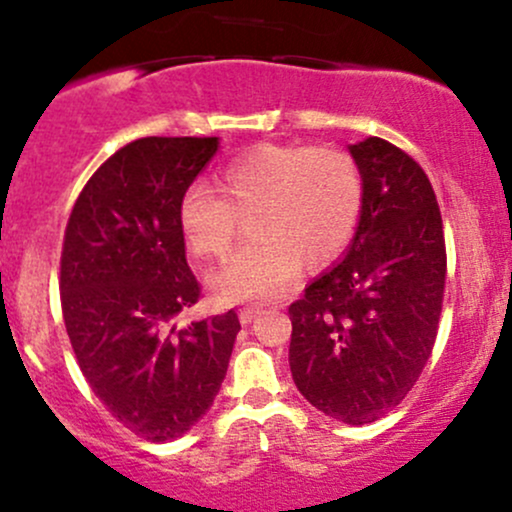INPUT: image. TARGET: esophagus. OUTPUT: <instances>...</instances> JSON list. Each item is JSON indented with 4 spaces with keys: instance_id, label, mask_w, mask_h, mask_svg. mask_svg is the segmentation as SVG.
Here are the masks:
<instances>
[{
    "instance_id": "esophagus-1",
    "label": "esophagus",
    "mask_w": 512,
    "mask_h": 512,
    "mask_svg": "<svg viewBox=\"0 0 512 512\" xmlns=\"http://www.w3.org/2000/svg\"><path fill=\"white\" fill-rule=\"evenodd\" d=\"M257 313H260V308H257V306H245V308H240V311H238L240 323H243V325L252 323V318H255Z\"/></svg>"
}]
</instances>
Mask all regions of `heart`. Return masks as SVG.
Masks as SVG:
<instances>
[{
  "label": "heart",
  "instance_id": "b5f03b06",
  "mask_svg": "<svg viewBox=\"0 0 512 512\" xmlns=\"http://www.w3.org/2000/svg\"><path fill=\"white\" fill-rule=\"evenodd\" d=\"M364 209L357 160L335 145L265 143L230 160L218 192L196 182L179 196L177 223L199 260L228 255L247 218V243L211 277L221 301H265L294 284L301 262H335Z\"/></svg>",
  "mask_w": 512,
  "mask_h": 512
}]
</instances>
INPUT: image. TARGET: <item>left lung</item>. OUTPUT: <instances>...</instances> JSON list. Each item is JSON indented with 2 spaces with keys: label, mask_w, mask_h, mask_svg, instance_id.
I'll return each mask as SVG.
<instances>
[{
  "label": "left lung",
  "mask_w": 512,
  "mask_h": 512,
  "mask_svg": "<svg viewBox=\"0 0 512 512\" xmlns=\"http://www.w3.org/2000/svg\"><path fill=\"white\" fill-rule=\"evenodd\" d=\"M364 209L345 260L289 306V364L311 406L347 425L393 411L428 364L447 279L428 174L384 138L350 145Z\"/></svg>",
  "instance_id": "left-lung-1"
}]
</instances>
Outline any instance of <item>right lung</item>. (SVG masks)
Returning <instances> with one entry per match:
<instances>
[{"instance_id": "right-lung-1", "label": "right lung", "mask_w": 512, "mask_h": 512, "mask_svg": "<svg viewBox=\"0 0 512 512\" xmlns=\"http://www.w3.org/2000/svg\"><path fill=\"white\" fill-rule=\"evenodd\" d=\"M218 138H138L89 177L60 255L63 320L84 379L116 420L150 442L204 418L228 372L238 313L174 330L201 296L179 233V196Z\"/></svg>"}]
</instances>
